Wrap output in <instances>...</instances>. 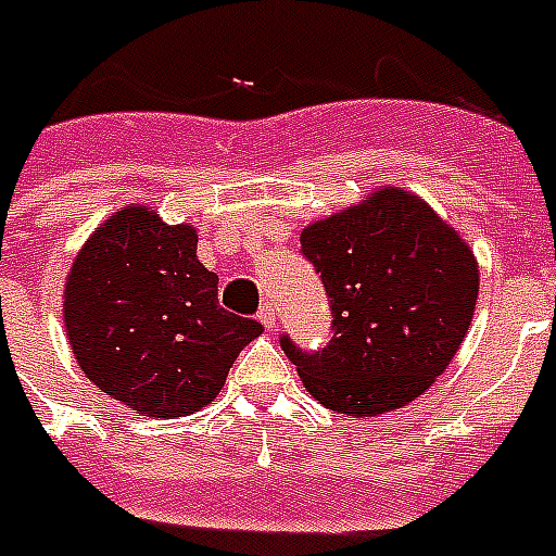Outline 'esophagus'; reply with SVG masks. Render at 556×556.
<instances>
[{
	"mask_svg": "<svg viewBox=\"0 0 556 556\" xmlns=\"http://www.w3.org/2000/svg\"><path fill=\"white\" fill-rule=\"evenodd\" d=\"M256 317H260V323H263L268 331H274V328H277V305H274V302H263V308H260Z\"/></svg>",
	"mask_w": 556,
	"mask_h": 556,
	"instance_id": "obj_1",
	"label": "esophagus"
}]
</instances>
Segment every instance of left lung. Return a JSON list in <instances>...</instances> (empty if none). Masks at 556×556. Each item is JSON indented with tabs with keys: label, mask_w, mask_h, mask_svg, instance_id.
I'll return each mask as SVG.
<instances>
[{
	"label": "left lung",
	"mask_w": 556,
	"mask_h": 556,
	"mask_svg": "<svg viewBox=\"0 0 556 556\" xmlns=\"http://www.w3.org/2000/svg\"><path fill=\"white\" fill-rule=\"evenodd\" d=\"M323 279L331 340L288 354L314 400L349 417L408 405L457 354L477 305L471 248L422 200L382 188L300 237Z\"/></svg>",
	"instance_id": "8db88e82"
}]
</instances>
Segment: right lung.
I'll list each match as a JSON object with an SVG mask.
<instances>
[{"label": "right lung", "mask_w": 556, "mask_h": 556, "mask_svg": "<svg viewBox=\"0 0 556 556\" xmlns=\"http://www.w3.org/2000/svg\"><path fill=\"white\" fill-rule=\"evenodd\" d=\"M216 282L197 260L191 225L170 228L148 207L116 211L65 286L67 340L85 377L142 417L205 408L263 333L219 305Z\"/></svg>", "instance_id": "add662e5"}]
</instances>
